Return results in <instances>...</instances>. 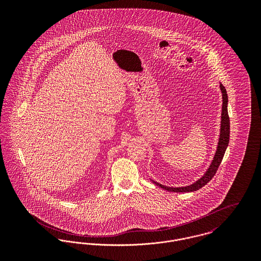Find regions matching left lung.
Listing matches in <instances>:
<instances>
[{
    "mask_svg": "<svg viewBox=\"0 0 261 261\" xmlns=\"http://www.w3.org/2000/svg\"><path fill=\"white\" fill-rule=\"evenodd\" d=\"M220 89L222 92V113H221V127H220V137H219V142H218V146H217V150L215 152L214 159L211 163V165L209 166L208 170L206 171V173L204 174V176H202V178H200L198 181H196L195 183H193L192 185L186 187H178V188H174V187H167L165 185H161L160 183H156L154 181H152L156 186L163 188L164 190H167L169 192H178V193H186V192H193V191H197L199 189H201L202 187L205 186L208 182H210L212 180V178L215 176L221 162L223 159L225 150L228 147L229 144V137H230V120H229V115H228V111H227V106H228V96H227V92L226 89L222 84H220Z\"/></svg>",
    "mask_w": 261,
    "mask_h": 261,
    "instance_id": "left-lung-1",
    "label": "left lung"
}]
</instances>
